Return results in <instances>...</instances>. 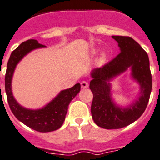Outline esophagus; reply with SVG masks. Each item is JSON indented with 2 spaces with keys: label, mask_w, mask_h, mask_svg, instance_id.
<instances>
[{
  "label": "esophagus",
  "mask_w": 160,
  "mask_h": 160,
  "mask_svg": "<svg viewBox=\"0 0 160 160\" xmlns=\"http://www.w3.org/2000/svg\"><path fill=\"white\" fill-rule=\"evenodd\" d=\"M80 84H81V88L82 89H87L89 87V83L87 82V81H82V82L80 83Z\"/></svg>",
  "instance_id": "34e87169"
}]
</instances>
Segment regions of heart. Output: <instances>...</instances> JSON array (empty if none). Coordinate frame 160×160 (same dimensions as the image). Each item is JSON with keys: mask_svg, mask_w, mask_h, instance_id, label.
Wrapping results in <instances>:
<instances>
[{"mask_svg": "<svg viewBox=\"0 0 160 160\" xmlns=\"http://www.w3.org/2000/svg\"><path fill=\"white\" fill-rule=\"evenodd\" d=\"M95 53H96L95 51H93V54H95ZM104 58H105V54H102V57H101V60H103V59H104Z\"/></svg>", "mask_w": 160, "mask_h": 160, "instance_id": "1", "label": "heart"}]
</instances>
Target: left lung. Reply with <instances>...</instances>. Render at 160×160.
<instances>
[{
  "instance_id": "8db88e82",
  "label": "left lung",
  "mask_w": 160,
  "mask_h": 160,
  "mask_svg": "<svg viewBox=\"0 0 160 160\" xmlns=\"http://www.w3.org/2000/svg\"><path fill=\"white\" fill-rule=\"evenodd\" d=\"M118 42L121 52L102 67L91 72L93 80L89 89L93 93L91 114L98 127L119 129L132 124L143 114L147 107L152 89L149 57L138 42L127 36H112ZM130 67L132 78L141 85L139 99L127 108L119 107L111 97L109 80Z\"/></svg>"
}]
</instances>
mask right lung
Here are the masks:
<instances>
[{
    "instance_id": "1",
    "label": "right lung",
    "mask_w": 160,
    "mask_h": 160,
    "mask_svg": "<svg viewBox=\"0 0 160 160\" xmlns=\"http://www.w3.org/2000/svg\"><path fill=\"white\" fill-rule=\"evenodd\" d=\"M45 47L42 44L38 43L35 39H29L22 42L11 53L7 63L5 76V88L11 112L15 118L24 125L39 132H53L62 127L70 102L80 90V84L79 83L76 84L70 89L60 92L54 99L41 109L24 108L17 102L11 91V80L16 65L29 52Z\"/></svg>"
}]
</instances>
